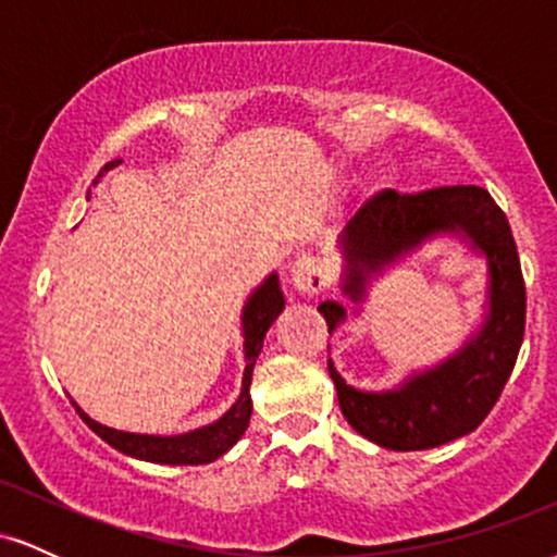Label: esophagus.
Instances as JSON below:
<instances>
[{
  "label": "esophagus",
  "instance_id": "1",
  "mask_svg": "<svg viewBox=\"0 0 557 557\" xmlns=\"http://www.w3.org/2000/svg\"><path fill=\"white\" fill-rule=\"evenodd\" d=\"M290 283L300 296H317V293L324 290L327 285V277H324L322 261L317 257H298L290 267Z\"/></svg>",
  "mask_w": 557,
  "mask_h": 557
}]
</instances>
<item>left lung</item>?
Segmentation results:
<instances>
[{
  "label": "left lung",
  "instance_id": "8db88e82",
  "mask_svg": "<svg viewBox=\"0 0 557 557\" xmlns=\"http://www.w3.org/2000/svg\"><path fill=\"white\" fill-rule=\"evenodd\" d=\"M461 235L487 259V317L456 356L408 376L398 389L363 393L345 385L327 361L343 417L361 437L387 450H426L474 432L513 372L527 324V287L505 212L479 185H445L424 194L382 190L356 212L343 233L348 261L343 290L359 304L382 267L434 235ZM319 314L332 332L345 309L324 300Z\"/></svg>",
  "mask_w": 557,
  "mask_h": 557
}]
</instances>
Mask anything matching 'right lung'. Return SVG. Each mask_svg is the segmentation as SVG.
<instances>
[{
	"mask_svg": "<svg viewBox=\"0 0 557 557\" xmlns=\"http://www.w3.org/2000/svg\"><path fill=\"white\" fill-rule=\"evenodd\" d=\"M123 159H114V162L104 164V170L117 168ZM101 177V175H99ZM285 309L283 290H280L277 274L261 283L257 290L248 298L246 309H243V350H246V372H243V387L238 400L233 403V408L222 419H216L214 424L201 426V430L185 432V434H172V437H162V434H133V432H120L110 430V426L99 424V421L88 419L81 411V419L86 421L91 430L99 434L104 443H110L114 450L125 453V456L140 458V461L151 463H170V466H198L216 461L240 440V434L246 432L248 421H251V374L253 363L259 359V350L264 345V335L270 330V324L277 319L280 311ZM75 406V400H73Z\"/></svg>",
	"mask_w": 557,
	"mask_h": 557,
	"instance_id": "obj_1",
	"label": "right lung"
}]
</instances>
